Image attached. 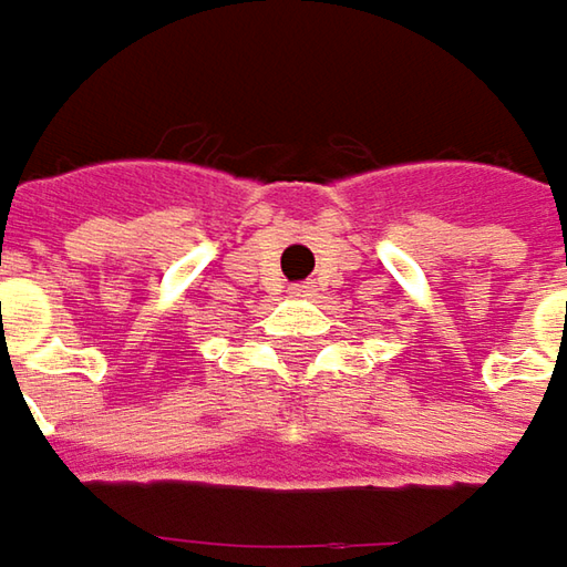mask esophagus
I'll list each match as a JSON object with an SVG mask.
<instances>
[{
  "label": "esophagus",
  "mask_w": 567,
  "mask_h": 567,
  "mask_svg": "<svg viewBox=\"0 0 567 567\" xmlns=\"http://www.w3.org/2000/svg\"><path fill=\"white\" fill-rule=\"evenodd\" d=\"M296 293H309V287L302 284V287H296Z\"/></svg>",
  "instance_id": "esophagus-1"
}]
</instances>
